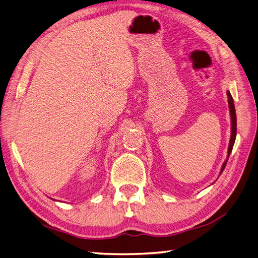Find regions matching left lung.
I'll return each mask as SVG.
<instances>
[{
  "label": "left lung",
  "mask_w": 258,
  "mask_h": 258,
  "mask_svg": "<svg viewBox=\"0 0 258 258\" xmlns=\"http://www.w3.org/2000/svg\"><path fill=\"white\" fill-rule=\"evenodd\" d=\"M227 95H228V102H229V108H230V115H231V138H230V144H229V148H228V158L227 160L223 162L222 164V168L220 173H222V171L226 168V164L228 162L229 159V156L231 154V151H232L233 148V145L235 142V136H236V114H235V108H234V103H233V98L231 96V94L229 91H227Z\"/></svg>",
  "instance_id": "obj_1"
}]
</instances>
